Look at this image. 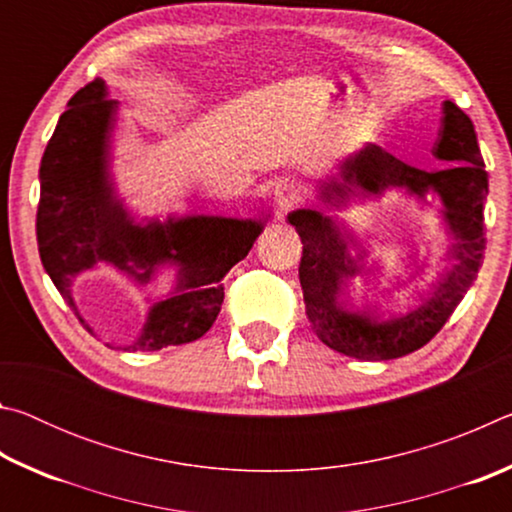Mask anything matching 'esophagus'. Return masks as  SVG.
<instances>
[{
    "instance_id": "34e87169",
    "label": "esophagus",
    "mask_w": 512,
    "mask_h": 512,
    "mask_svg": "<svg viewBox=\"0 0 512 512\" xmlns=\"http://www.w3.org/2000/svg\"><path fill=\"white\" fill-rule=\"evenodd\" d=\"M302 198H305V189H302V185L293 183V180H289V183H282L275 189V203L282 212H287V210H291V207L300 205Z\"/></svg>"
}]
</instances>
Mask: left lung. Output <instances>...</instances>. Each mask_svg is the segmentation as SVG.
Masks as SVG:
<instances>
[{"mask_svg": "<svg viewBox=\"0 0 512 512\" xmlns=\"http://www.w3.org/2000/svg\"><path fill=\"white\" fill-rule=\"evenodd\" d=\"M433 155L449 162L447 167L424 171L379 146H368L341 164V180L332 178L323 187V201L336 207L345 205L350 194H381L388 187H402L418 198L427 192L440 196L454 239L447 253L449 264L422 305L402 316L375 318L345 302L343 289L363 271V257L332 216L318 210H296L287 216L302 241L298 273L307 318L327 348L366 361H388L420 350L443 329L476 280L485 253L488 173L472 119L454 101L443 103V126Z\"/></svg>", "mask_w": 512, "mask_h": 512, "instance_id": "obj_1", "label": "left lung"}]
</instances>
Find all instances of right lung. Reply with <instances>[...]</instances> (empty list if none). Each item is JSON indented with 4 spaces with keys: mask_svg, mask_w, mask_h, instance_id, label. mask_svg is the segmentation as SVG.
I'll use <instances>...</instances> for the list:
<instances>
[{
    "mask_svg": "<svg viewBox=\"0 0 512 512\" xmlns=\"http://www.w3.org/2000/svg\"><path fill=\"white\" fill-rule=\"evenodd\" d=\"M40 162L38 250L60 296L88 329L72 298L74 277L101 262L149 284L164 264L178 266V284L146 318L126 350H162L192 343L212 327L223 302L221 280L262 235L264 221L183 216L135 223L110 180V133L119 103L94 79L74 94Z\"/></svg>",
    "mask_w": 512,
    "mask_h": 512,
    "instance_id": "obj_1",
    "label": "right lung"
}]
</instances>
